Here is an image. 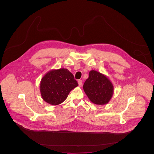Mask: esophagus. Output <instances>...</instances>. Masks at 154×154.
<instances>
[{
  "mask_svg": "<svg viewBox=\"0 0 154 154\" xmlns=\"http://www.w3.org/2000/svg\"><path fill=\"white\" fill-rule=\"evenodd\" d=\"M78 82L79 86V87H81V86H82V80H79V81H78Z\"/></svg>",
  "mask_w": 154,
  "mask_h": 154,
  "instance_id": "34e87169",
  "label": "esophagus"
}]
</instances>
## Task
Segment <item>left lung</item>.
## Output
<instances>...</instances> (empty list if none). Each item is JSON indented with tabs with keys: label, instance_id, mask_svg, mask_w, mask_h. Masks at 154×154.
<instances>
[{
	"label": "left lung",
	"instance_id": "obj_1",
	"mask_svg": "<svg viewBox=\"0 0 154 154\" xmlns=\"http://www.w3.org/2000/svg\"><path fill=\"white\" fill-rule=\"evenodd\" d=\"M84 90L89 100L95 104L104 105L110 101L114 87L109 78L104 75L92 70L85 81Z\"/></svg>",
	"mask_w": 154,
	"mask_h": 154
}]
</instances>
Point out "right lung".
I'll return each instance as SVG.
<instances>
[{
  "instance_id": "right-lung-1",
  "label": "right lung",
  "mask_w": 154,
  "mask_h": 154,
  "mask_svg": "<svg viewBox=\"0 0 154 154\" xmlns=\"http://www.w3.org/2000/svg\"><path fill=\"white\" fill-rule=\"evenodd\" d=\"M78 85L73 74L67 69L62 68L47 72L42 79L40 90L46 103L56 106L63 103Z\"/></svg>"
}]
</instances>
